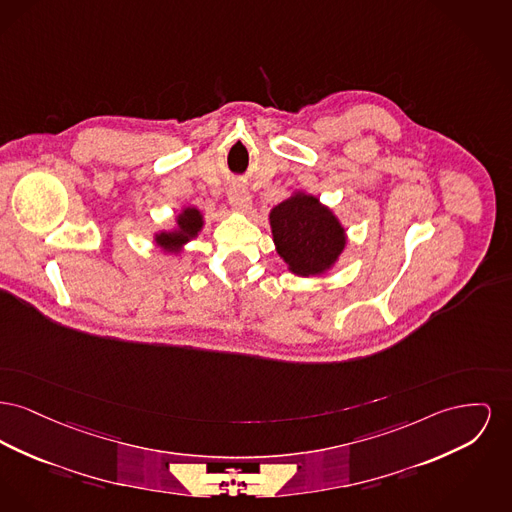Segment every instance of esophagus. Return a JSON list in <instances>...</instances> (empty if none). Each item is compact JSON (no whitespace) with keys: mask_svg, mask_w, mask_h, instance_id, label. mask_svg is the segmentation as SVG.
<instances>
[{"mask_svg":"<svg viewBox=\"0 0 512 512\" xmlns=\"http://www.w3.org/2000/svg\"><path fill=\"white\" fill-rule=\"evenodd\" d=\"M228 201H230V205H232L236 211H249V207H251V195H249V191L243 189V187H232V189L228 191Z\"/></svg>","mask_w":512,"mask_h":512,"instance_id":"1","label":"esophagus"}]
</instances>
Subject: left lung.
I'll list each match as a JSON object with an SVG mask.
<instances>
[{
	"label": "left lung",
	"mask_w": 512,
	"mask_h": 512,
	"mask_svg": "<svg viewBox=\"0 0 512 512\" xmlns=\"http://www.w3.org/2000/svg\"><path fill=\"white\" fill-rule=\"evenodd\" d=\"M271 226L276 251L301 276L329 269L346 243L332 212L303 193L272 209Z\"/></svg>",
	"instance_id": "8db88e82"
}]
</instances>
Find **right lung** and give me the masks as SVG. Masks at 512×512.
Wrapping results in <instances>:
<instances>
[{
    "mask_svg": "<svg viewBox=\"0 0 512 512\" xmlns=\"http://www.w3.org/2000/svg\"><path fill=\"white\" fill-rule=\"evenodd\" d=\"M203 226L201 212L197 209H185L183 214L178 216V230L174 232H162L156 236V243L168 251H178L181 243L189 241V238H195L197 232Z\"/></svg>",
    "mask_w": 512,
    "mask_h": 512,
    "instance_id": "add662e5",
    "label": "right lung"
}]
</instances>
